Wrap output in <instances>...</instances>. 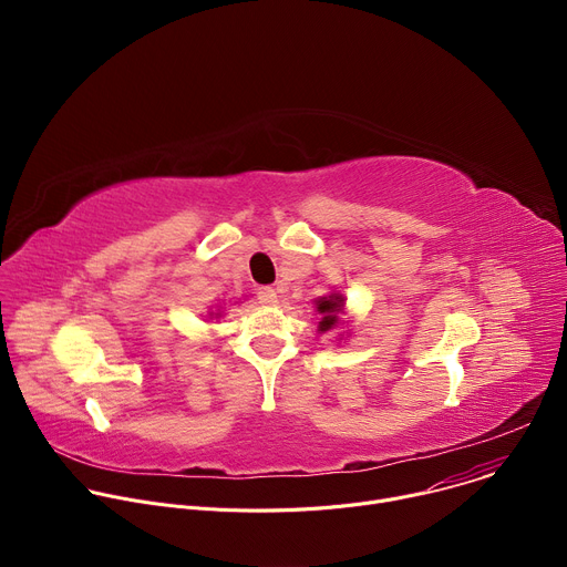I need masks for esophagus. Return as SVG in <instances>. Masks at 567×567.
<instances>
[{"instance_id":"esophagus-1","label":"esophagus","mask_w":567,"mask_h":567,"mask_svg":"<svg viewBox=\"0 0 567 567\" xmlns=\"http://www.w3.org/2000/svg\"><path fill=\"white\" fill-rule=\"evenodd\" d=\"M256 293H258V300L262 305H274L278 300V291L274 287H258Z\"/></svg>"}]
</instances>
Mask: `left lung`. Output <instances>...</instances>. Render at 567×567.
<instances>
[{"instance_id":"8db88e82","label":"left lung","mask_w":567,"mask_h":567,"mask_svg":"<svg viewBox=\"0 0 567 567\" xmlns=\"http://www.w3.org/2000/svg\"><path fill=\"white\" fill-rule=\"evenodd\" d=\"M341 302H343V298H339V296H330V298L318 300V311L326 313V316H322V320H320V326H318L320 332L332 330L337 326V313L343 309Z\"/></svg>"}]
</instances>
